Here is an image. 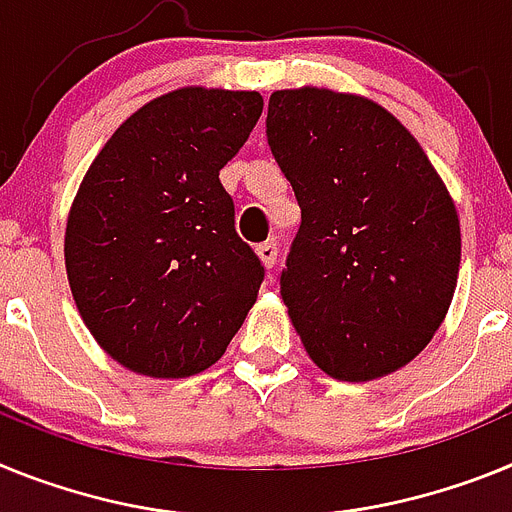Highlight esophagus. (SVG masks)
Returning <instances> with one entry per match:
<instances>
[{
  "mask_svg": "<svg viewBox=\"0 0 512 512\" xmlns=\"http://www.w3.org/2000/svg\"><path fill=\"white\" fill-rule=\"evenodd\" d=\"M257 257H260L262 265H265V268L270 270L275 265V262H278V244H275V242L257 244Z\"/></svg>",
  "mask_w": 512,
  "mask_h": 512,
  "instance_id": "1",
  "label": "esophagus"
}]
</instances>
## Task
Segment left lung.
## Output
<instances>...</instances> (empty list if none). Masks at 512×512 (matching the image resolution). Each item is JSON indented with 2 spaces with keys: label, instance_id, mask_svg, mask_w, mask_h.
I'll return each instance as SVG.
<instances>
[{
  "label": "left lung",
  "instance_id": "8db88e82",
  "mask_svg": "<svg viewBox=\"0 0 512 512\" xmlns=\"http://www.w3.org/2000/svg\"><path fill=\"white\" fill-rule=\"evenodd\" d=\"M268 144L301 208L281 296L340 381L397 371L441 327L459 278L456 206L407 128L366 97L273 92Z\"/></svg>",
  "mask_w": 512,
  "mask_h": 512
}]
</instances>
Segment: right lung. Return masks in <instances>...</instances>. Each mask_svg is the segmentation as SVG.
<instances>
[{"label": "right lung", "instance_id": "obj_1", "mask_svg": "<svg viewBox=\"0 0 512 512\" xmlns=\"http://www.w3.org/2000/svg\"><path fill=\"white\" fill-rule=\"evenodd\" d=\"M262 113L257 92L188 87L128 118L84 175L66 275L84 324L121 366L185 379L224 355L265 278L219 172Z\"/></svg>", "mask_w": 512, "mask_h": 512}]
</instances>
